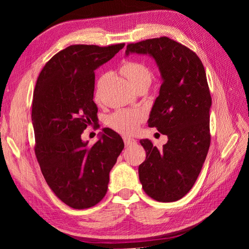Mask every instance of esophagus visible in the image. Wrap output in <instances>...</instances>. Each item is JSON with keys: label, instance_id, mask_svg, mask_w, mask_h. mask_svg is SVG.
<instances>
[{"label": "esophagus", "instance_id": "esophagus-1", "mask_svg": "<svg viewBox=\"0 0 249 249\" xmlns=\"http://www.w3.org/2000/svg\"><path fill=\"white\" fill-rule=\"evenodd\" d=\"M124 142L125 146H132L134 144H136V140H135L134 138H131V137H127V136H124Z\"/></svg>", "mask_w": 249, "mask_h": 249}]
</instances>
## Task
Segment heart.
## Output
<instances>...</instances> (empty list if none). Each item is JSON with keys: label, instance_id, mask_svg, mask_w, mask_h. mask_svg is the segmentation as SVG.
<instances>
[{"label": "heart", "instance_id": "obj_1", "mask_svg": "<svg viewBox=\"0 0 249 249\" xmlns=\"http://www.w3.org/2000/svg\"><path fill=\"white\" fill-rule=\"evenodd\" d=\"M120 71L129 80L130 84L136 89L141 86L146 88L150 85L153 74L148 67L139 61L126 60L120 66ZM143 120L140 111L136 110H117L108 117V125L120 134H131L137 130Z\"/></svg>", "mask_w": 249, "mask_h": 249}]
</instances>
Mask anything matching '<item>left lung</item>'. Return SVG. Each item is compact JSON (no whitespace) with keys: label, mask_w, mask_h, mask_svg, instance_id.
Listing matches in <instances>:
<instances>
[{"label":"left lung","mask_w":249,"mask_h":249,"mask_svg":"<svg viewBox=\"0 0 249 249\" xmlns=\"http://www.w3.org/2000/svg\"><path fill=\"white\" fill-rule=\"evenodd\" d=\"M130 53L152 56L159 66L163 82L148 126L168 137L162 149L140 140L146 159L139 165V179L149 197L176 201L196 182L211 143L212 99L205 67L193 51L166 36L129 43Z\"/></svg>","instance_id":"8db88e82"}]
</instances>
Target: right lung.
Wrapping results in <instances>:
<instances>
[{
  "label": "right lung",
  "mask_w": 249,
  "mask_h": 249,
  "mask_svg": "<svg viewBox=\"0 0 249 249\" xmlns=\"http://www.w3.org/2000/svg\"><path fill=\"white\" fill-rule=\"evenodd\" d=\"M124 47L70 46L49 60L36 82L35 155L49 187L72 209L91 208L104 198L110 170L124 147L123 138L109 127L93 145L81 138L97 119L94 71Z\"/></svg>",
  "instance_id": "1"
}]
</instances>
